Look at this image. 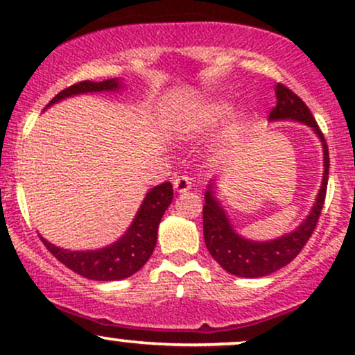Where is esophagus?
Here are the masks:
<instances>
[{
  "label": "esophagus",
  "mask_w": 355,
  "mask_h": 355,
  "mask_svg": "<svg viewBox=\"0 0 355 355\" xmlns=\"http://www.w3.org/2000/svg\"><path fill=\"white\" fill-rule=\"evenodd\" d=\"M191 178L190 177H178L173 180V189L178 191V193H185V191L191 190Z\"/></svg>",
  "instance_id": "1"
}]
</instances>
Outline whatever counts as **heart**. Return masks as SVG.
Segmentation results:
<instances>
[{
	"mask_svg": "<svg viewBox=\"0 0 355 355\" xmlns=\"http://www.w3.org/2000/svg\"><path fill=\"white\" fill-rule=\"evenodd\" d=\"M230 103L223 100H202L197 103L185 105L178 113L183 130L190 133H209L217 128L220 121L230 112ZM243 130V118L240 115L232 116L227 123V137L237 138Z\"/></svg>",
	"mask_w": 355,
	"mask_h": 355,
	"instance_id": "obj_1",
	"label": "heart"
}]
</instances>
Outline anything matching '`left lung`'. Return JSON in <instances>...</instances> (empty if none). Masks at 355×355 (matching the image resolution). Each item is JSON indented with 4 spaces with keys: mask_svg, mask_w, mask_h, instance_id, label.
Here are the masks:
<instances>
[{
    "mask_svg": "<svg viewBox=\"0 0 355 355\" xmlns=\"http://www.w3.org/2000/svg\"><path fill=\"white\" fill-rule=\"evenodd\" d=\"M275 98L277 105L272 108L268 121H297V123L307 125L315 133L322 145L324 173H322L319 193H317L315 202H313L307 217L292 232L272 240H252L240 235L217 197L218 180L215 177L210 178L205 195H203L205 197V205H203L205 245L223 270L232 275L245 277V279H257V277L274 274L299 255V252L302 250L315 229L320 210L324 207L325 191H327L329 150L311 110L294 92L280 83L275 85Z\"/></svg>",
    "mask_w": 355,
    "mask_h": 355,
    "instance_id": "8db88e82",
    "label": "left lung"
}]
</instances>
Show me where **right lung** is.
Segmentation results:
<instances>
[{"mask_svg":"<svg viewBox=\"0 0 355 355\" xmlns=\"http://www.w3.org/2000/svg\"><path fill=\"white\" fill-rule=\"evenodd\" d=\"M125 88V81L110 78L105 81H81L73 87L63 89L53 98L46 108L71 96L88 95V93H118ZM44 108V110H46ZM173 200V187L170 182L153 187L146 191L144 202L138 209L135 218L120 239L107 247L95 250H68L43 239V243L61 263H64L73 272L89 280H110L128 279L145 266L146 260L153 254L157 245L158 225L165 210Z\"/></svg>","mask_w":355,"mask_h":355,"instance_id":"1","label":"right lung"}]
</instances>
